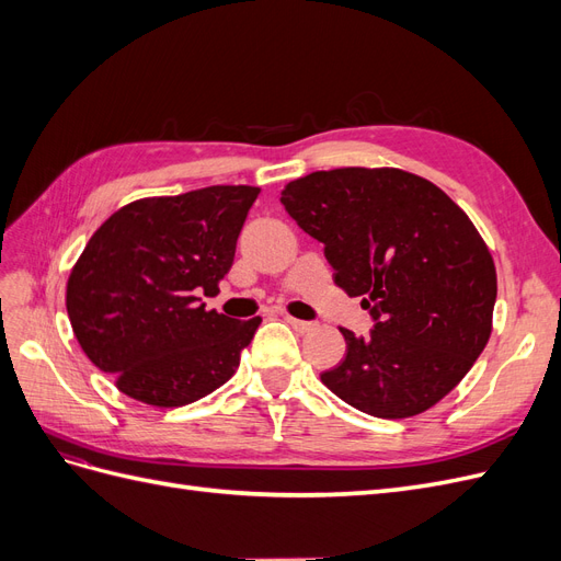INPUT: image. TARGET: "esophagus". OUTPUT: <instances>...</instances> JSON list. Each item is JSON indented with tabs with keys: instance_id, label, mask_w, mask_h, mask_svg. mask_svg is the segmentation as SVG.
<instances>
[{
	"instance_id": "esophagus-1",
	"label": "esophagus",
	"mask_w": 561,
	"mask_h": 561,
	"mask_svg": "<svg viewBox=\"0 0 561 561\" xmlns=\"http://www.w3.org/2000/svg\"><path fill=\"white\" fill-rule=\"evenodd\" d=\"M285 322H290L293 330H297L299 334H307L313 330V322L309 320H299V318H293V316H285Z\"/></svg>"
}]
</instances>
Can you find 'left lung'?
<instances>
[{"mask_svg": "<svg viewBox=\"0 0 561 561\" xmlns=\"http://www.w3.org/2000/svg\"><path fill=\"white\" fill-rule=\"evenodd\" d=\"M280 203L325 243L336 287L363 297L375 330L346 339L320 375L334 396L379 419L423 414L480 358L494 320L496 266L470 217L400 168H334L285 184Z\"/></svg>", "mask_w": 561, "mask_h": 561, "instance_id": "8db88e82", "label": "left lung"}]
</instances>
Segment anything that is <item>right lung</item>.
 Returning <instances> with one entry per match:
<instances>
[{"label":"right lung","instance_id":"right-lung-1","mask_svg":"<svg viewBox=\"0 0 561 561\" xmlns=\"http://www.w3.org/2000/svg\"><path fill=\"white\" fill-rule=\"evenodd\" d=\"M260 186L215 184L147 196L110 215L67 278V316L89 360L124 396L182 407L239 369L262 318L206 311Z\"/></svg>","mask_w":561,"mask_h":561}]
</instances>
